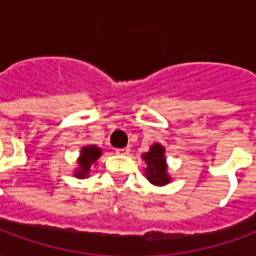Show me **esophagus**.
Masks as SVG:
<instances>
[{
  "mask_svg": "<svg viewBox=\"0 0 256 256\" xmlns=\"http://www.w3.org/2000/svg\"><path fill=\"white\" fill-rule=\"evenodd\" d=\"M130 152V148H122V150H116V155H128Z\"/></svg>",
  "mask_w": 256,
  "mask_h": 256,
  "instance_id": "34e87169",
  "label": "esophagus"
}]
</instances>
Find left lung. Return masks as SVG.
Instances as JSON below:
<instances>
[{
  "label": "left lung",
  "instance_id": "left-lung-1",
  "mask_svg": "<svg viewBox=\"0 0 256 256\" xmlns=\"http://www.w3.org/2000/svg\"><path fill=\"white\" fill-rule=\"evenodd\" d=\"M142 160L145 162L146 167H144V174L146 180L152 185L156 186H164L170 184L172 177L168 174V166L166 162V150L164 146L159 142L150 145L148 152L141 155Z\"/></svg>",
  "mask_w": 256,
  "mask_h": 256
}]
</instances>
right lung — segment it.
Wrapping results in <instances>:
<instances>
[{"label":"right lung","mask_w":256,"mask_h":256,"mask_svg":"<svg viewBox=\"0 0 256 256\" xmlns=\"http://www.w3.org/2000/svg\"><path fill=\"white\" fill-rule=\"evenodd\" d=\"M102 150L96 145H84L79 150V156L76 159V168L74 170V177L84 180L90 176V168L97 164L96 162L100 158Z\"/></svg>","instance_id":"right-lung-1"}]
</instances>
